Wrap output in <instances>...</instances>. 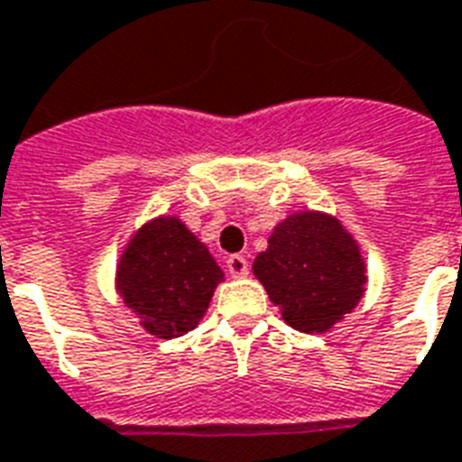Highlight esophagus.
Segmentation results:
<instances>
[{
	"label": "esophagus",
	"mask_w": 462,
	"mask_h": 462,
	"mask_svg": "<svg viewBox=\"0 0 462 462\" xmlns=\"http://www.w3.org/2000/svg\"><path fill=\"white\" fill-rule=\"evenodd\" d=\"M225 266H227V274L235 276V279H237V276H247L249 272V262L242 257V254H230L227 262H225Z\"/></svg>",
	"instance_id": "34e87169"
}]
</instances>
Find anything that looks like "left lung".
<instances>
[{
  "label": "left lung",
  "mask_w": 462,
  "mask_h": 462,
  "mask_svg": "<svg viewBox=\"0 0 462 462\" xmlns=\"http://www.w3.org/2000/svg\"><path fill=\"white\" fill-rule=\"evenodd\" d=\"M252 272L300 333H328L367 291V264L353 232L323 210H296L276 225Z\"/></svg>",
  "instance_id": "obj_1"
}]
</instances>
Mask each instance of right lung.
<instances>
[{
    "label": "right lung",
    "instance_id": "1",
    "mask_svg": "<svg viewBox=\"0 0 462 462\" xmlns=\"http://www.w3.org/2000/svg\"><path fill=\"white\" fill-rule=\"evenodd\" d=\"M225 274L176 215L146 220L129 237L115 269V291L139 326L159 340L186 336L203 320Z\"/></svg>",
    "mask_w": 462,
    "mask_h": 462
}]
</instances>
